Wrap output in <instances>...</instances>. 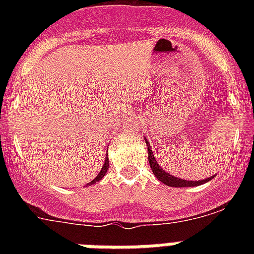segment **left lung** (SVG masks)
<instances>
[{"instance_id": "1", "label": "left lung", "mask_w": 254, "mask_h": 254, "mask_svg": "<svg viewBox=\"0 0 254 254\" xmlns=\"http://www.w3.org/2000/svg\"><path fill=\"white\" fill-rule=\"evenodd\" d=\"M145 141H146L147 154H149L150 168H151L152 173H154V176L156 177V178H158L161 183H164V185L169 186V187H177V188H179V187H197V186H201V185H203V183H207L208 181H211V179L214 178V176H211L206 179H201V181H186V179H182V178H178V177L172 176V174H169V173L165 172V170H164L163 168L159 165V163L156 161V159H155L154 154H152L151 146H150V143H149V141H147L146 137H145Z\"/></svg>"}]
</instances>
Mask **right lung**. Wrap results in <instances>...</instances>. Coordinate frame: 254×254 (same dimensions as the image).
<instances>
[{"mask_svg": "<svg viewBox=\"0 0 254 254\" xmlns=\"http://www.w3.org/2000/svg\"><path fill=\"white\" fill-rule=\"evenodd\" d=\"M108 168H109V158H108V150H107V155H105L104 164H103V168H102V170H100V172H99V174H98V176H96V178H95V179H93V181H91L90 183H87V185H86V187H87V186L95 185L96 182L102 181V179L104 178V176H105V174H107V170H108Z\"/></svg>", "mask_w": 254, "mask_h": 254, "instance_id": "1", "label": "right lung"}]
</instances>
